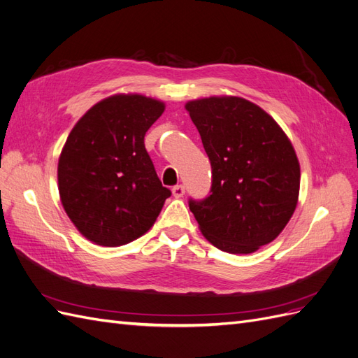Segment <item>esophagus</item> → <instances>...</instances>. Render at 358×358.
<instances>
[{
    "label": "esophagus",
    "mask_w": 358,
    "mask_h": 358,
    "mask_svg": "<svg viewBox=\"0 0 358 358\" xmlns=\"http://www.w3.org/2000/svg\"><path fill=\"white\" fill-rule=\"evenodd\" d=\"M171 192L176 199H180V197H183V194H185V188H183V185H176L171 188Z\"/></svg>",
    "instance_id": "1"
}]
</instances>
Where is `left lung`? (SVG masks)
Here are the masks:
<instances>
[{
	"mask_svg": "<svg viewBox=\"0 0 358 358\" xmlns=\"http://www.w3.org/2000/svg\"><path fill=\"white\" fill-rule=\"evenodd\" d=\"M210 159V196L189 200L201 234L230 254L273 242L299 201L300 164L289 138L262 107L241 96L185 104Z\"/></svg>",
	"mask_w": 358,
	"mask_h": 358,
	"instance_id": "1",
	"label": "left lung"
}]
</instances>
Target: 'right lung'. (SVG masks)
Here are the masks:
<instances>
[{
    "instance_id": "1",
    "label": "right lung",
    "mask_w": 358,
    "mask_h": 358,
    "mask_svg": "<svg viewBox=\"0 0 358 358\" xmlns=\"http://www.w3.org/2000/svg\"><path fill=\"white\" fill-rule=\"evenodd\" d=\"M166 104L116 94L94 104L71 129L58 161L62 208L82 236L121 246L143 236L170 197L146 152L145 134Z\"/></svg>"
}]
</instances>
